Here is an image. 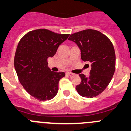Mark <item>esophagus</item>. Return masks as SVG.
<instances>
[{
  "label": "esophagus",
  "instance_id": "esophagus-1",
  "mask_svg": "<svg viewBox=\"0 0 131 131\" xmlns=\"http://www.w3.org/2000/svg\"><path fill=\"white\" fill-rule=\"evenodd\" d=\"M66 74H67V75H68V76H70V77L73 76V75H74L73 73H70V72H67L66 73Z\"/></svg>",
  "mask_w": 131,
  "mask_h": 131
}]
</instances>
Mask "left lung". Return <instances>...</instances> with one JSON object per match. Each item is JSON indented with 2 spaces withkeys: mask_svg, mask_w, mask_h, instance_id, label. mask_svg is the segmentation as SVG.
Returning a JSON list of instances; mask_svg holds the SVG:
<instances>
[{
  "mask_svg": "<svg viewBox=\"0 0 131 131\" xmlns=\"http://www.w3.org/2000/svg\"><path fill=\"white\" fill-rule=\"evenodd\" d=\"M68 40L77 44L82 60L91 65L88 78L83 74L79 75L82 81L76 86L77 92L83 97H97L108 86L115 72V54L112 43L105 35L93 29L73 33Z\"/></svg>",
  "mask_w": 131,
  "mask_h": 131,
  "instance_id": "1",
  "label": "left lung"
}]
</instances>
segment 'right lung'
Instances as JSON below:
<instances>
[{"label": "right lung", "instance_id": "obj_1", "mask_svg": "<svg viewBox=\"0 0 131 131\" xmlns=\"http://www.w3.org/2000/svg\"><path fill=\"white\" fill-rule=\"evenodd\" d=\"M69 35L39 29L27 32L19 41L14 56L15 70L20 83L35 99L51 100L57 94L59 81L65 73L52 71L47 59L56 54Z\"/></svg>", "mask_w": 131, "mask_h": 131}]
</instances>
